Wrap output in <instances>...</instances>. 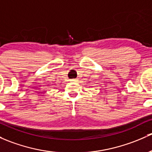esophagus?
Masks as SVG:
<instances>
[{
    "mask_svg": "<svg viewBox=\"0 0 152 152\" xmlns=\"http://www.w3.org/2000/svg\"><path fill=\"white\" fill-rule=\"evenodd\" d=\"M77 81V79H71V81H73H73Z\"/></svg>",
    "mask_w": 152,
    "mask_h": 152,
    "instance_id": "34e87169",
    "label": "esophagus"
}]
</instances>
